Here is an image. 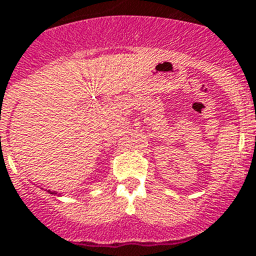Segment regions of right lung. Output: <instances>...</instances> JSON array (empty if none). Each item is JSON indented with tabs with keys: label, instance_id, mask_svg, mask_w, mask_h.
Masks as SVG:
<instances>
[{
	"label": "right lung",
	"instance_id": "add662e5",
	"mask_svg": "<svg viewBox=\"0 0 256 256\" xmlns=\"http://www.w3.org/2000/svg\"><path fill=\"white\" fill-rule=\"evenodd\" d=\"M47 192H50V195H57V196H61V194H57L56 191H47Z\"/></svg>",
	"mask_w": 256,
	"mask_h": 256
}]
</instances>
